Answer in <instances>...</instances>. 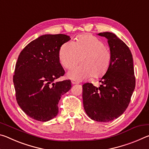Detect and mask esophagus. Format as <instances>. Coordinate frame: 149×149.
<instances>
[{
  "mask_svg": "<svg viewBox=\"0 0 149 149\" xmlns=\"http://www.w3.org/2000/svg\"><path fill=\"white\" fill-rule=\"evenodd\" d=\"M72 84L73 85H74V84H79V83H78L77 81H76L72 80Z\"/></svg>",
  "mask_w": 149,
  "mask_h": 149,
  "instance_id": "obj_1",
  "label": "esophagus"
}]
</instances>
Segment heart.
I'll list each match as a JSON object with an SVG mask.
<instances>
[{"mask_svg":"<svg viewBox=\"0 0 149 149\" xmlns=\"http://www.w3.org/2000/svg\"><path fill=\"white\" fill-rule=\"evenodd\" d=\"M58 57L60 64L66 69L81 61V64L67 73V77L74 81L103 76L112 61V54L105 42L91 35H79L75 42H65L60 48Z\"/></svg>","mask_w":149,"mask_h":149,"instance_id":"b5f03b06","label":"heart"}]
</instances>
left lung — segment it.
Returning <instances> with one entry per match:
<instances>
[{"instance_id":"1","label":"left lung","mask_w":149,"mask_h":149,"mask_svg":"<svg viewBox=\"0 0 149 149\" xmlns=\"http://www.w3.org/2000/svg\"><path fill=\"white\" fill-rule=\"evenodd\" d=\"M108 39L112 61L109 69L97 87L91 83L83 85V102L91 119L108 122L120 116L130 104L135 87L133 56L123 41L110 32L98 34Z\"/></svg>"}]
</instances>
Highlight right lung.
Instances as JSON below:
<instances>
[{
  "mask_svg": "<svg viewBox=\"0 0 149 149\" xmlns=\"http://www.w3.org/2000/svg\"><path fill=\"white\" fill-rule=\"evenodd\" d=\"M70 40L64 34L41 35L29 42L17 58L13 76L16 100L33 119L47 122L54 118L62 95L71 89L70 80L54 82L64 75L59 50Z\"/></svg>",
  "mask_w": 149,
  "mask_h": 149,
  "instance_id": "right-lung-1",
  "label": "right lung"
}]
</instances>
